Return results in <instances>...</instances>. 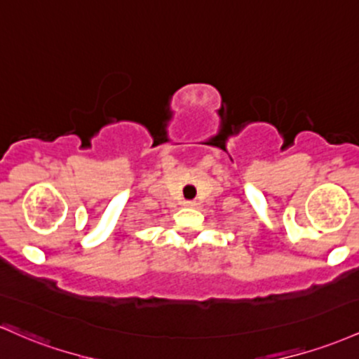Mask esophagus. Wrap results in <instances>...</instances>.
<instances>
[{
    "instance_id": "esophagus-1",
    "label": "esophagus",
    "mask_w": 359,
    "mask_h": 359,
    "mask_svg": "<svg viewBox=\"0 0 359 359\" xmlns=\"http://www.w3.org/2000/svg\"><path fill=\"white\" fill-rule=\"evenodd\" d=\"M184 206H187V208H198V201H184Z\"/></svg>"
}]
</instances>
